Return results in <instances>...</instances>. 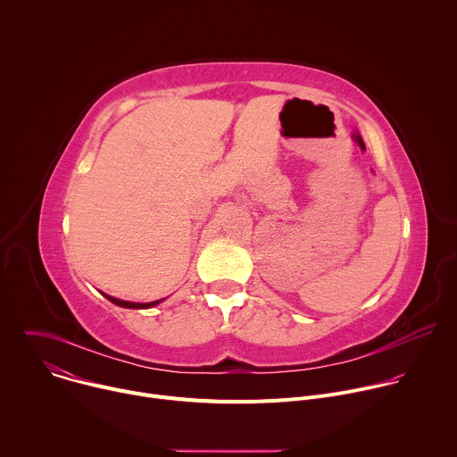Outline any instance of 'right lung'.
I'll list each match as a JSON object with an SVG mask.
<instances>
[{
    "label": "right lung",
    "mask_w": 457,
    "mask_h": 457,
    "mask_svg": "<svg viewBox=\"0 0 457 457\" xmlns=\"http://www.w3.org/2000/svg\"><path fill=\"white\" fill-rule=\"evenodd\" d=\"M104 295V293H103ZM112 303H115V305H119V307H126V309H148V307H154V305H157V303H161L162 300H155V302H148V303H139V302H126V300H119V298H113V296H110V295H104Z\"/></svg>",
    "instance_id": "1"
}]
</instances>
